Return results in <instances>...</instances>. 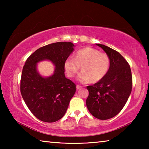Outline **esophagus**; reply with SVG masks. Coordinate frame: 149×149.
<instances>
[{"mask_svg":"<svg viewBox=\"0 0 149 149\" xmlns=\"http://www.w3.org/2000/svg\"><path fill=\"white\" fill-rule=\"evenodd\" d=\"M81 87V86H80V85H76V89H77V90H78V89H79Z\"/></svg>","mask_w":149,"mask_h":149,"instance_id":"esophagus-1","label":"esophagus"}]
</instances>
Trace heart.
<instances>
[{"label":"heart","instance_id":"obj_1","mask_svg":"<svg viewBox=\"0 0 149 149\" xmlns=\"http://www.w3.org/2000/svg\"><path fill=\"white\" fill-rule=\"evenodd\" d=\"M110 65L109 56L92 47L80 49L75 53V58L68 57L64 62V68L68 76L74 77L81 65L83 70L77 76V80L87 83L91 79L97 82L105 77Z\"/></svg>","mask_w":149,"mask_h":149}]
</instances>
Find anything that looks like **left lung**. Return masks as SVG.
Masks as SVG:
<instances>
[{
    "mask_svg": "<svg viewBox=\"0 0 149 149\" xmlns=\"http://www.w3.org/2000/svg\"><path fill=\"white\" fill-rule=\"evenodd\" d=\"M110 60L105 77L94 85L87 86L88 110L93 116L104 120L116 116L124 107L132 89V75L126 60L116 50L101 44Z\"/></svg>",
    "mask_w": 149,
    "mask_h": 149,
    "instance_id": "1",
    "label": "left lung"
}]
</instances>
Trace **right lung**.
<instances>
[{
    "label": "right lung",
    "instance_id": "1",
    "mask_svg": "<svg viewBox=\"0 0 149 149\" xmlns=\"http://www.w3.org/2000/svg\"><path fill=\"white\" fill-rule=\"evenodd\" d=\"M71 42H58L35 50L27 59L22 73L20 91L29 110L45 122H54L64 116L74 95L76 86L65 77L64 62L74 50ZM45 59L55 65L54 74L44 78L36 70V64Z\"/></svg>",
    "mask_w": 149,
    "mask_h": 149
}]
</instances>
